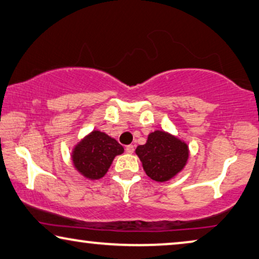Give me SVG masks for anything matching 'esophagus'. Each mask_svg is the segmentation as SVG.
<instances>
[{
  "mask_svg": "<svg viewBox=\"0 0 259 259\" xmlns=\"http://www.w3.org/2000/svg\"><path fill=\"white\" fill-rule=\"evenodd\" d=\"M125 151H126V153H134V151H135V146L134 145H126L125 146Z\"/></svg>",
  "mask_w": 259,
  "mask_h": 259,
  "instance_id": "34e87169",
  "label": "esophagus"
}]
</instances>
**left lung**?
I'll return each instance as SVG.
<instances>
[{
	"label": "left lung",
	"instance_id": "left-lung-1",
	"mask_svg": "<svg viewBox=\"0 0 259 259\" xmlns=\"http://www.w3.org/2000/svg\"><path fill=\"white\" fill-rule=\"evenodd\" d=\"M136 154L148 177L164 183L185 167L190 151L186 143L178 137L166 131L156 130L149 135L144 145L137 146Z\"/></svg>",
	"mask_w": 259,
	"mask_h": 259
}]
</instances>
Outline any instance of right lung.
<instances>
[{
	"label": "right lung",
	"instance_id": "add662e5",
	"mask_svg": "<svg viewBox=\"0 0 259 259\" xmlns=\"http://www.w3.org/2000/svg\"><path fill=\"white\" fill-rule=\"evenodd\" d=\"M124 149L119 143L99 130L92 131L74 146L72 151L73 165L84 178H102L110 167L114 158Z\"/></svg>",
	"mask_w": 259,
	"mask_h": 259
}]
</instances>
